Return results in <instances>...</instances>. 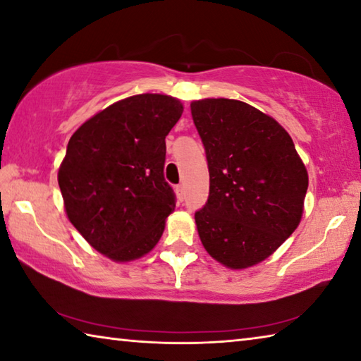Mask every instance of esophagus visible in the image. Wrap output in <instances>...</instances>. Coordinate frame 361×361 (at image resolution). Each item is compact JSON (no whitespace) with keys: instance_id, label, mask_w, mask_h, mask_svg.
I'll return each instance as SVG.
<instances>
[{"instance_id":"esophagus-1","label":"esophagus","mask_w":361,"mask_h":361,"mask_svg":"<svg viewBox=\"0 0 361 361\" xmlns=\"http://www.w3.org/2000/svg\"><path fill=\"white\" fill-rule=\"evenodd\" d=\"M175 191H176V197H178V200H183V199L186 197V189H185V186H183V185L176 186Z\"/></svg>"}]
</instances>
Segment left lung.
Instances as JSON below:
<instances>
[{
	"instance_id": "obj_1",
	"label": "left lung",
	"mask_w": 361,
	"mask_h": 361,
	"mask_svg": "<svg viewBox=\"0 0 361 361\" xmlns=\"http://www.w3.org/2000/svg\"><path fill=\"white\" fill-rule=\"evenodd\" d=\"M191 114L210 173L209 199L194 215L199 237L221 264L250 267L298 228L307 170L288 132L248 103L197 100Z\"/></svg>"
}]
</instances>
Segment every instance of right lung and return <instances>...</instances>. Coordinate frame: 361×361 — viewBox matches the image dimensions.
<instances>
[{
  "label": "right lung",
  "instance_id": "obj_1",
  "mask_svg": "<svg viewBox=\"0 0 361 361\" xmlns=\"http://www.w3.org/2000/svg\"><path fill=\"white\" fill-rule=\"evenodd\" d=\"M180 100L142 94L113 103L73 133L59 170L71 224L114 261L146 255L161 239L176 197L164 178L166 137Z\"/></svg>",
  "mask_w": 361,
  "mask_h": 361
}]
</instances>
